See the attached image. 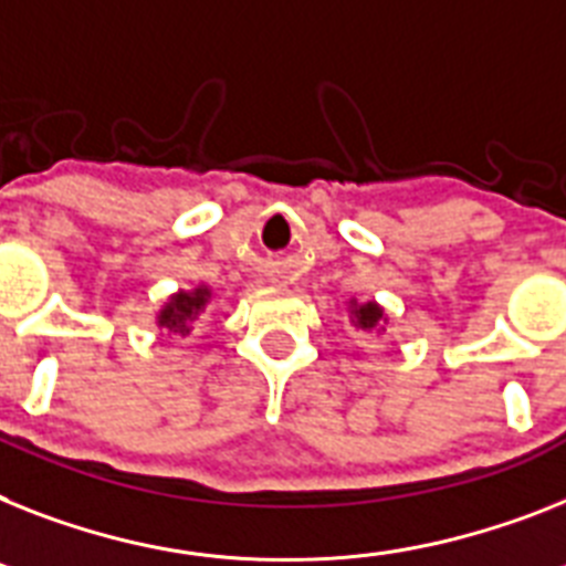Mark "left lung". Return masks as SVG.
I'll return each mask as SVG.
<instances>
[{"label": "left lung", "instance_id": "8db88e82", "mask_svg": "<svg viewBox=\"0 0 566 566\" xmlns=\"http://www.w3.org/2000/svg\"><path fill=\"white\" fill-rule=\"evenodd\" d=\"M385 312L378 310L376 303H364L356 310V326L364 333H381V321H385Z\"/></svg>", "mask_w": 566, "mask_h": 566}]
</instances>
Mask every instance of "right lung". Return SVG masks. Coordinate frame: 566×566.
Instances as JSON below:
<instances>
[{"mask_svg": "<svg viewBox=\"0 0 566 566\" xmlns=\"http://www.w3.org/2000/svg\"><path fill=\"white\" fill-rule=\"evenodd\" d=\"M205 301H208V289H196L193 294L179 292L170 303H167L165 310H161L158 324L165 326L167 333L172 335H190L193 321L199 317V312H202Z\"/></svg>", "mask_w": 566, "mask_h": 566, "instance_id": "right-lung-1", "label": "right lung"}]
</instances>
